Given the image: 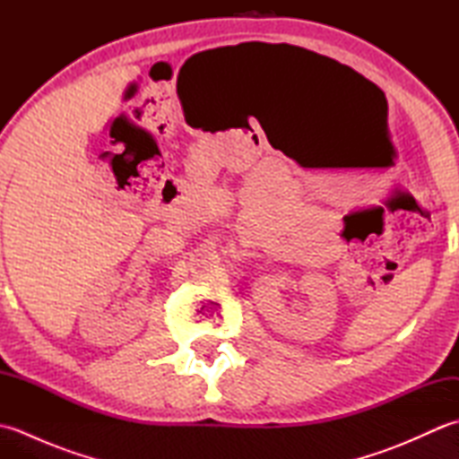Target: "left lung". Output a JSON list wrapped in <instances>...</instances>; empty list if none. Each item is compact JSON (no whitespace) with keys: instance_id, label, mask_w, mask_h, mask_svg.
I'll list each match as a JSON object with an SVG mask.
<instances>
[{"instance_id":"1","label":"left lung","mask_w":459,"mask_h":459,"mask_svg":"<svg viewBox=\"0 0 459 459\" xmlns=\"http://www.w3.org/2000/svg\"><path fill=\"white\" fill-rule=\"evenodd\" d=\"M291 51H296L299 56V65L307 68V71H316L319 74H333L337 71H349L345 65H339L337 61L324 55H317L314 51H307V48H301V47H294Z\"/></svg>"}]
</instances>
